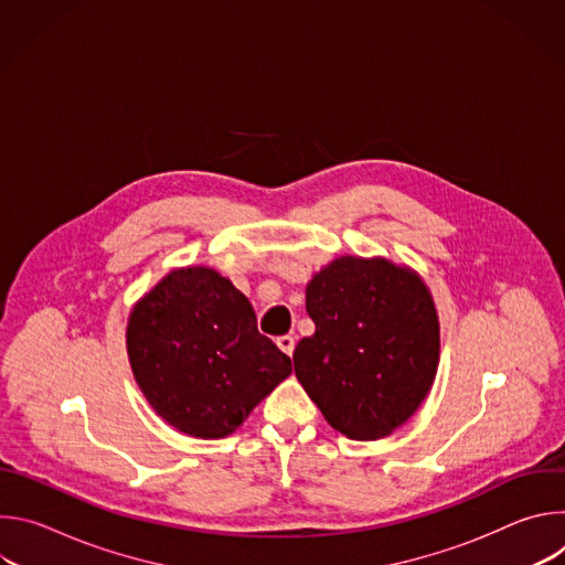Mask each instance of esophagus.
<instances>
[{
	"label": "esophagus",
	"instance_id": "obj_1",
	"mask_svg": "<svg viewBox=\"0 0 565 565\" xmlns=\"http://www.w3.org/2000/svg\"><path fill=\"white\" fill-rule=\"evenodd\" d=\"M277 347L290 358L292 355V351H295V338H290V335H281V338H277Z\"/></svg>",
	"mask_w": 565,
	"mask_h": 565
}]
</instances>
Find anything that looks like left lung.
Masks as SVG:
<instances>
[{
    "mask_svg": "<svg viewBox=\"0 0 565 565\" xmlns=\"http://www.w3.org/2000/svg\"><path fill=\"white\" fill-rule=\"evenodd\" d=\"M315 335L295 375L327 423L353 440L405 425L427 397L440 358L438 312L425 281L386 259L340 257L306 286Z\"/></svg>",
    "mask_w": 565,
    "mask_h": 565,
    "instance_id": "left-lung-1",
    "label": "left lung"
}]
</instances>
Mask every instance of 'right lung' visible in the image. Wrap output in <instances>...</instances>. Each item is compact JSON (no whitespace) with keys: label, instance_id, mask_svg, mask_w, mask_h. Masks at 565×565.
Listing matches in <instances>:
<instances>
[{"label":"right lung","instance_id":"right-lung-1","mask_svg":"<svg viewBox=\"0 0 565 565\" xmlns=\"http://www.w3.org/2000/svg\"><path fill=\"white\" fill-rule=\"evenodd\" d=\"M127 353L153 412L194 438H225L292 373L248 297L203 266L172 270L134 306Z\"/></svg>","mask_w":565,"mask_h":565}]
</instances>
